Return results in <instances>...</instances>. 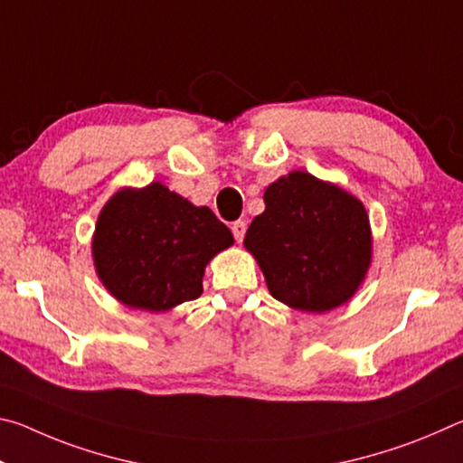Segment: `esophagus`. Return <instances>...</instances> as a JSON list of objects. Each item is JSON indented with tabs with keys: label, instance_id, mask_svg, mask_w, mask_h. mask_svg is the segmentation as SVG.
Masks as SVG:
<instances>
[{
	"label": "esophagus",
	"instance_id": "obj_1",
	"mask_svg": "<svg viewBox=\"0 0 463 463\" xmlns=\"http://www.w3.org/2000/svg\"><path fill=\"white\" fill-rule=\"evenodd\" d=\"M232 234H234V239H237L239 242L245 239V232H247V222L245 221H237V222H232Z\"/></svg>",
	"mask_w": 463,
	"mask_h": 463
}]
</instances>
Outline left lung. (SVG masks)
<instances>
[{
	"label": "left lung",
	"mask_w": 463,
	"mask_h": 463,
	"mask_svg": "<svg viewBox=\"0 0 463 463\" xmlns=\"http://www.w3.org/2000/svg\"><path fill=\"white\" fill-rule=\"evenodd\" d=\"M245 247L255 255L276 300L304 312L347 302L372 257L364 203L341 187L292 171L265 190Z\"/></svg>",
	"instance_id": "1"
}]
</instances>
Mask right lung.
Listing matches in <instances>:
<instances>
[{"mask_svg": "<svg viewBox=\"0 0 463 463\" xmlns=\"http://www.w3.org/2000/svg\"><path fill=\"white\" fill-rule=\"evenodd\" d=\"M231 245L229 226L213 210L151 184L122 190L106 203L93 234V261L122 304L163 312L195 300L206 263Z\"/></svg>", "mask_w": 463, "mask_h": 463, "instance_id": "add662e5", "label": "right lung"}]
</instances>
